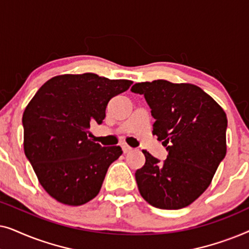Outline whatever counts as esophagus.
Wrapping results in <instances>:
<instances>
[{"label": "esophagus", "instance_id": "1", "mask_svg": "<svg viewBox=\"0 0 249 249\" xmlns=\"http://www.w3.org/2000/svg\"><path fill=\"white\" fill-rule=\"evenodd\" d=\"M121 147H122V149H124V153H129L132 149L130 146L127 145V144H124V142L121 145Z\"/></svg>", "mask_w": 249, "mask_h": 249}]
</instances>
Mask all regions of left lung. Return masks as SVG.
<instances>
[{"label":"left lung","instance_id":"left-lung-1","mask_svg":"<svg viewBox=\"0 0 249 249\" xmlns=\"http://www.w3.org/2000/svg\"><path fill=\"white\" fill-rule=\"evenodd\" d=\"M131 90L145 96L155 119L153 135L169 152L160 163L142 151L146 162L135 173L139 193L158 209H183L207 189L227 154L226 112L193 84L159 79Z\"/></svg>","mask_w":249,"mask_h":249}]
</instances>
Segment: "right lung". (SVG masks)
<instances>
[{
	"label": "right lung",
	"instance_id": "right-lung-1",
	"mask_svg": "<svg viewBox=\"0 0 249 249\" xmlns=\"http://www.w3.org/2000/svg\"><path fill=\"white\" fill-rule=\"evenodd\" d=\"M131 84L89 72L61 74L47 80L26 107L23 151L39 183L57 202L79 206L100 193L122 149L102 147L87 134L91 124L103 122L108 101Z\"/></svg>",
	"mask_w": 249,
	"mask_h": 249
}]
</instances>
